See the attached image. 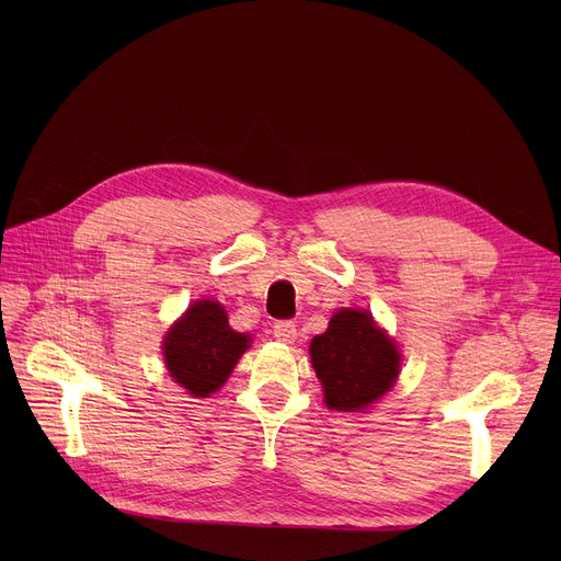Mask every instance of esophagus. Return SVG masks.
<instances>
[{
	"label": "esophagus",
	"instance_id": "1",
	"mask_svg": "<svg viewBox=\"0 0 561 561\" xmlns=\"http://www.w3.org/2000/svg\"><path fill=\"white\" fill-rule=\"evenodd\" d=\"M273 337L286 344H293L297 340V324L290 322V319H279V322L273 324Z\"/></svg>",
	"mask_w": 561,
	"mask_h": 561
}]
</instances>
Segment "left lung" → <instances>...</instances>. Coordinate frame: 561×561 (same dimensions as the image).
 Returning <instances> with one entry per match:
<instances>
[{
  "label": "left lung",
  "instance_id": "1",
  "mask_svg": "<svg viewBox=\"0 0 561 561\" xmlns=\"http://www.w3.org/2000/svg\"><path fill=\"white\" fill-rule=\"evenodd\" d=\"M310 362L324 386L327 407L362 411L390 390L399 373L397 346L375 327L368 310L344 308L324 335L310 342Z\"/></svg>",
  "mask_w": 561,
  "mask_h": 561
}]
</instances>
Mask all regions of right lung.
<instances>
[{
	"label": "right lung",
	"mask_w": 561,
	"mask_h": 561,
	"mask_svg": "<svg viewBox=\"0 0 561 561\" xmlns=\"http://www.w3.org/2000/svg\"><path fill=\"white\" fill-rule=\"evenodd\" d=\"M249 342V335L228 327L226 310L217 301H197L167 335V368L191 394L208 397L226 381Z\"/></svg>",
	"instance_id": "add662e5"
}]
</instances>
